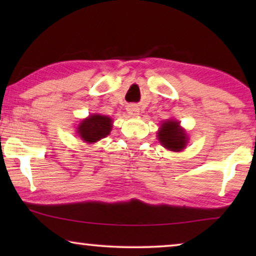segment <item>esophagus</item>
Instances as JSON below:
<instances>
[{
    "label": "esophagus",
    "mask_w": 256,
    "mask_h": 256,
    "mask_svg": "<svg viewBox=\"0 0 256 256\" xmlns=\"http://www.w3.org/2000/svg\"><path fill=\"white\" fill-rule=\"evenodd\" d=\"M127 110H128L129 114L132 115V116H135V115H138V113H140L138 107L136 106V104H130V106H128Z\"/></svg>",
    "instance_id": "esophagus-1"
}]
</instances>
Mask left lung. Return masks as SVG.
<instances>
[{
    "mask_svg": "<svg viewBox=\"0 0 256 256\" xmlns=\"http://www.w3.org/2000/svg\"><path fill=\"white\" fill-rule=\"evenodd\" d=\"M157 136H158L160 144L171 152H182L186 146V132L183 128H180V122L177 121H164L157 132Z\"/></svg>",
    "mask_w": 256,
    "mask_h": 256,
    "instance_id": "1",
    "label": "left lung"
}]
</instances>
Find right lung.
<instances>
[{
    "mask_svg": "<svg viewBox=\"0 0 256 256\" xmlns=\"http://www.w3.org/2000/svg\"><path fill=\"white\" fill-rule=\"evenodd\" d=\"M112 127H113V121L110 118L100 114H93L80 122L76 132L82 141L86 143H94L106 138L110 132Z\"/></svg>",
    "mask_w": 256,
    "mask_h": 256,
    "instance_id": "1",
    "label": "right lung"
}]
</instances>
